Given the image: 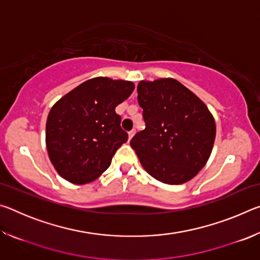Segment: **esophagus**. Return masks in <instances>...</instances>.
Returning a JSON list of instances; mask_svg holds the SVG:
<instances>
[{"mask_svg": "<svg viewBox=\"0 0 260 260\" xmlns=\"http://www.w3.org/2000/svg\"><path fill=\"white\" fill-rule=\"evenodd\" d=\"M134 134H135V129H132L131 132H128V139L131 140L132 138H133Z\"/></svg>", "mask_w": 260, "mask_h": 260, "instance_id": "34e87169", "label": "esophagus"}]
</instances>
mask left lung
Listing matches in <instances>:
<instances>
[{
  "label": "left lung",
  "instance_id": "1",
  "mask_svg": "<svg viewBox=\"0 0 260 260\" xmlns=\"http://www.w3.org/2000/svg\"><path fill=\"white\" fill-rule=\"evenodd\" d=\"M139 105L146 128L131 146L144 170L160 182L181 184L203 169L212 151L215 122L197 96L174 79L141 81Z\"/></svg>",
  "mask_w": 260,
  "mask_h": 260
}]
</instances>
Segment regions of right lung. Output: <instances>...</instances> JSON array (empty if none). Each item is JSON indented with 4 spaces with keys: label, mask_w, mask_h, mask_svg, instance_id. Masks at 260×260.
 Segmentation results:
<instances>
[{
    "label": "right lung",
    "mask_w": 260,
    "mask_h": 260,
    "mask_svg": "<svg viewBox=\"0 0 260 260\" xmlns=\"http://www.w3.org/2000/svg\"><path fill=\"white\" fill-rule=\"evenodd\" d=\"M134 88L131 81L94 78L51 108L46 126L47 150L61 178L83 184L108 169L114 153L128 140L116 107Z\"/></svg>",
    "instance_id": "right-lung-1"
}]
</instances>
